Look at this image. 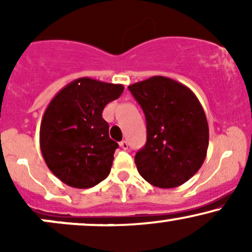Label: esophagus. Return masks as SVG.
<instances>
[{"instance_id": "obj_1", "label": "esophagus", "mask_w": 252, "mask_h": 252, "mask_svg": "<svg viewBox=\"0 0 252 252\" xmlns=\"http://www.w3.org/2000/svg\"><path fill=\"white\" fill-rule=\"evenodd\" d=\"M120 146H121V148L124 149V150L128 149V142H126V141H122V142L120 143Z\"/></svg>"}]
</instances>
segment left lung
Masks as SVG:
<instances>
[{
    "mask_svg": "<svg viewBox=\"0 0 252 252\" xmlns=\"http://www.w3.org/2000/svg\"><path fill=\"white\" fill-rule=\"evenodd\" d=\"M142 108L147 142L135 155L150 185L173 189L200 169L209 148V124L200 102L184 84L155 76L128 86Z\"/></svg>",
    "mask_w": 252,
    "mask_h": 252,
    "instance_id": "obj_1",
    "label": "left lung"
}]
</instances>
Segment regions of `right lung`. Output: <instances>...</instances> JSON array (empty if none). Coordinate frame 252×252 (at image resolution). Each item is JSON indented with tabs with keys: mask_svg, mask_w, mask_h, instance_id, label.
I'll return each mask as SVG.
<instances>
[{
	"mask_svg": "<svg viewBox=\"0 0 252 252\" xmlns=\"http://www.w3.org/2000/svg\"><path fill=\"white\" fill-rule=\"evenodd\" d=\"M123 85L84 77L63 88L48 104L40 126V149L50 170L74 189L96 186L109 175L118 144L102 117Z\"/></svg>",
	"mask_w": 252,
	"mask_h": 252,
	"instance_id": "right-lung-1",
	"label": "right lung"
}]
</instances>
